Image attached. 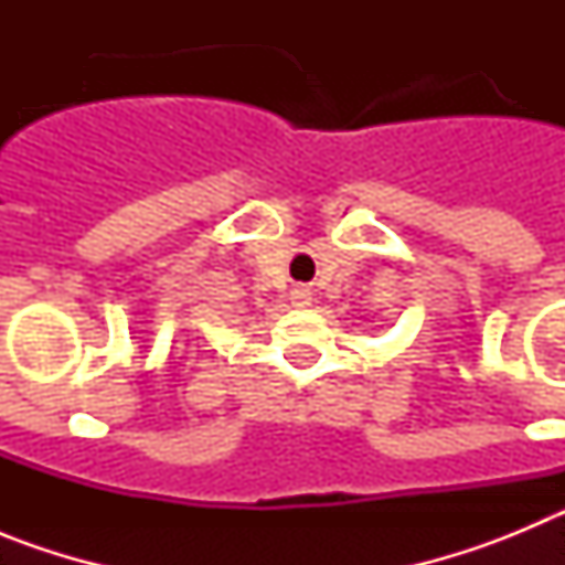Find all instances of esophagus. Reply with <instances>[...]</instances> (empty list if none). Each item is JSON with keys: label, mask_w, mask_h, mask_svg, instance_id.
Instances as JSON below:
<instances>
[{"label": "esophagus", "mask_w": 565, "mask_h": 565, "mask_svg": "<svg viewBox=\"0 0 565 565\" xmlns=\"http://www.w3.org/2000/svg\"><path fill=\"white\" fill-rule=\"evenodd\" d=\"M291 299L297 308H308L311 306V291H308V288H294Z\"/></svg>", "instance_id": "esophagus-1"}]
</instances>
